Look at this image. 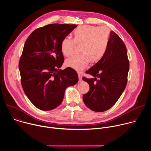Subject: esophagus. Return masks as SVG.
I'll use <instances>...</instances> for the list:
<instances>
[{
	"mask_svg": "<svg viewBox=\"0 0 151 151\" xmlns=\"http://www.w3.org/2000/svg\"><path fill=\"white\" fill-rule=\"evenodd\" d=\"M78 77H79V81H82V75H81V73L78 72Z\"/></svg>",
	"mask_w": 151,
	"mask_h": 151,
	"instance_id": "esophagus-1",
	"label": "esophagus"
}]
</instances>
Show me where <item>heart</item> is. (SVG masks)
<instances>
[{
    "label": "heart",
    "mask_w": 151,
    "mask_h": 151,
    "mask_svg": "<svg viewBox=\"0 0 151 151\" xmlns=\"http://www.w3.org/2000/svg\"><path fill=\"white\" fill-rule=\"evenodd\" d=\"M109 30L106 27L82 26L73 33V39L64 38L61 42V51L66 57L75 52L76 45H81V54L74 55L65 61L67 67L82 71L91 61L96 63L104 57L109 40Z\"/></svg>",
    "instance_id": "obj_1"
}]
</instances>
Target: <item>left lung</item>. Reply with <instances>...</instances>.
Masks as SVG:
<instances>
[{"label": "left lung", "instance_id": "obj_1", "mask_svg": "<svg viewBox=\"0 0 151 151\" xmlns=\"http://www.w3.org/2000/svg\"><path fill=\"white\" fill-rule=\"evenodd\" d=\"M128 71L126 47L119 36L112 31L104 57L86 71L95 78H82L90 86L89 91L83 96L85 104L95 112L109 109L118 101L126 87Z\"/></svg>", "mask_w": 151, "mask_h": 151}]
</instances>
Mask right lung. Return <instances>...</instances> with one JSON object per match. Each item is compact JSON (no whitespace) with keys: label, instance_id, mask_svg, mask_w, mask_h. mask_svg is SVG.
I'll return each mask as SVG.
<instances>
[{"label":"right lung","instance_id":"add662e5","mask_svg":"<svg viewBox=\"0 0 151 151\" xmlns=\"http://www.w3.org/2000/svg\"><path fill=\"white\" fill-rule=\"evenodd\" d=\"M76 27L48 24L33 31L25 42L19 63L21 85L30 101L40 110L56 108L66 89L78 82L74 69H60L64 62L61 42Z\"/></svg>","mask_w":151,"mask_h":151}]
</instances>
